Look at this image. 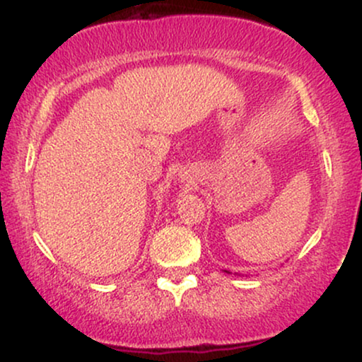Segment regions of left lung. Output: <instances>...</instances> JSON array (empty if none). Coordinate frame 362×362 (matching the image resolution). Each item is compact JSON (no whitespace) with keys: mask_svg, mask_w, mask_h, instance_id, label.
<instances>
[{"mask_svg":"<svg viewBox=\"0 0 362 362\" xmlns=\"http://www.w3.org/2000/svg\"><path fill=\"white\" fill-rule=\"evenodd\" d=\"M224 272H228V271H224ZM228 274H230V272H228Z\"/></svg>","mask_w":362,"mask_h":362,"instance_id":"8db88e82","label":"left lung"}]
</instances>
